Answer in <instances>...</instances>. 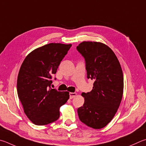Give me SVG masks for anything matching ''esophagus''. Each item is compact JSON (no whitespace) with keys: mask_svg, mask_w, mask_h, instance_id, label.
Returning a JSON list of instances; mask_svg holds the SVG:
<instances>
[{"mask_svg":"<svg viewBox=\"0 0 146 146\" xmlns=\"http://www.w3.org/2000/svg\"><path fill=\"white\" fill-rule=\"evenodd\" d=\"M76 96V92H70V98L73 99V98H75Z\"/></svg>","mask_w":146,"mask_h":146,"instance_id":"esophagus-1","label":"esophagus"}]
</instances>
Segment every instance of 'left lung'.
<instances>
[{"mask_svg": "<svg viewBox=\"0 0 146 146\" xmlns=\"http://www.w3.org/2000/svg\"><path fill=\"white\" fill-rule=\"evenodd\" d=\"M85 58L87 78L93 80L91 92H82L85 102L78 108L80 121L94 129L104 128L117 112L123 94V73L112 50L96 41H83L76 46Z\"/></svg>", "mask_w": 146, "mask_h": 146, "instance_id": "left-lung-1", "label": "left lung"}]
</instances>
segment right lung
Here are the masks:
<instances>
[{
    "instance_id": "right-lung-1",
    "label": "right lung",
    "mask_w": 146,
    "mask_h": 146,
    "mask_svg": "<svg viewBox=\"0 0 146 146\" xmlns=\"http://www.w3.org/2000/svg\"><path fill=\"white\" fill-rule=\"evenodd\" d=\"M71 44L49 43L34 50L21 66L17 92L23 111L36 125L56 121L59 109L70 98V92L52 89L50 80Z\"/></svg>"
}]
</instances>
